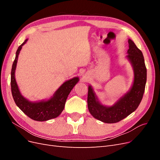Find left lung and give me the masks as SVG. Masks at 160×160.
Returning <instances> with one entry per match:
<instances>
[{
    "label": "left lung",
    "instance_id": "obj_1",
    "mask_svg": "<svg viewBox=\"0 0 160 160\" xmlns=\"http://www.w3.org/2000/svg\"><path fill=\"white\" fill-rule=\"evenodd\" d=\"M129 49L127 55L134 70V81L132 89L111 107H105L98 101L93 89L88 88V105L90 113L95 119L107 123L120 122L135 111L141 103L146 88L147 69L144 57L135 43L128 40Z\"/></svg>",
    "mask_w": 160,
    "mask_h": 160
}]
</instances>
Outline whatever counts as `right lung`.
Segmentation results:
<instances>
[{
	"label": "right lung",
	"instance_id": "right-lung-1",
	"mask_svg": "<svg viewBox=\"0 0 160 160\" xmlns=\"http://www.w3.org/2000/svg\"><path fill=\"white\" fill-rule=\"evenodd\" d=\"M27 41V39L22 42L18 47L16 52V57L11 69V92L14 102L24 113L33 120L38 121V122H44V121L55 118L61 113L62 110L64 109L67 97L74 86L79 81V78L75 77L73 79L65 82L55 92L54 96L47 101L32 103L24 98L18 90L15 77H14V72H15L18 54L22 47L24 44H25Z\"/></svg>",
	"mask_w": 160,
	"mask_h": 160
}]
</instances>
